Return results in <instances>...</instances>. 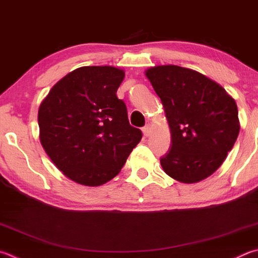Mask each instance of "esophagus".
Here are the masks:
<instances>
[{
  "instance_id": "obj_1",
  "label": "esophagus",
  "mask_w": 258,
  "mask_h": 258,
  "mask_svg": "<svg viewBox=\"0 0 258 258\" xmlns=\"http://www.w3.org/2000/svg\"><path fill=\"white\" fill-rule=\"evenodd\" d=\"M142 132H143V134H144V137H149L150 132H151V128H150L149 125H145L144 127L142 128Z\"/></svg>"
}]
</instances>
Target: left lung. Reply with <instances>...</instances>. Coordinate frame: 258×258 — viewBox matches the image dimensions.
Listing matches in <instances>:
<instances>
[{"instance_id": "8db88e82", "label": "left lung", "mask_w": 258, "mask_h": 258, "mask_svg": "<svg viewBox=\"0 0 258 258\" xmlns=\"http://www.w3.org/2000/svg\"><path fill=\"white\" fill-rule=\"evenodd\" d=\"M145 76L160 97L171 132L160 158L167 175L193 184L222 165L239 134L235 100L217 82L190 69L161 65Z\"/></svg>"}]
</instances>
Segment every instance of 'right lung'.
<instances>
[{
    "instance_id": "obj_1",
    "label": "right lung",
    "mask_w": 258,
    "mask_h": 258,
    "mask_svg": "<svg viewBox=\"0 0 258 258\" xmlns=\"http://www.w3.org/2000/svg\"><path fill=\"white\" fill-rule=\"evenodd\" d=\"M125 77L113 67H83L65 76L40 104V142L70 179L100 186L118 174L141 141L116 96Z\"/></svg>"
}]
</instances>
